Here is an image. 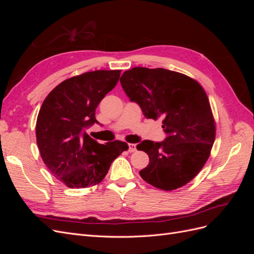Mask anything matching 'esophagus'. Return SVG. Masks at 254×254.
<instances>
[{
    "label": "esophagus",
    "instance_id": "34e87169",
    "mask_svg": "<svg viewBox=\"0 0 254 254\" xmlns=\"http://www.w3.org/2000/svg\"><path fill=\"white\" fill-rule=\"evenodd\" d=\"M136 150L135 144H128V151L129 152H134Z\"/></svg>",
    "mask_w": 254,
    "mask_h": 254
}]
</instances>
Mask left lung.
I'll list each match as a JSON object with an SVG mask.
<instances>
[{
  "label": "left lung",
  "mask_w": 254,
  "mask_h": 254,
  "mask_svg": "<svg viewBox=\"0 0 254 254\" xmlns=\"http://www.w3.org/2000/svg\"><path fill=\"white\" fill-rule=\"evenodd\" d=\"M120 81L146 119H163L164 141L145 140L136 145L149 157L140 176L163 190L186 186L205 164L215 140V123L204 90L189 76L161 67H133L125 71Z\"/></svg>",
  "instance_id": "left-lung-1"
}]
</instances>
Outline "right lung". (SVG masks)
<instances>
[{
    "mask_svg": "<svg viewBox=\"0 0 254 254\" xmlns=\"http://www.w3.org/2000/svg\"><path fill=\"white\" fill-rule=\"evenodd\" d=\"M120 75V70H99L74 76L59 83L41 106L36 124L38 147L50 172L68 188L99 183L113 160L128 149L125 142L99 144L86 132L98 124L95 109Z\"/></svg>",
    "mask_w": 254,
    "mask_h": 254,
    "instance_id": "add662e5",
    "label": "right lung"
}]
</instances>
